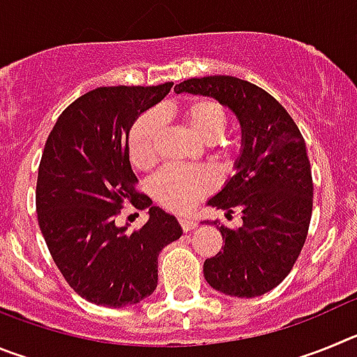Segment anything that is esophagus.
<instances>
[{"label": "esophagus", "instance_id": "esophagus-1", "mask_svg": "<svg viewBox=\"0 0 357 357\" xmlns=\"http://www.w3.org/2000/svg\"><path fill=\"white\" fill-rule=\"evenodd\" d=\"M178 223H181V227L184 232H189V230H193L195 227H197V222H195V220H191V218H181V220H178Z\"/></svg>", "mask_w": 357, "mask_h": 357}]
</instances>
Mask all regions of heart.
I'll use <instances>...</instances> for the list:
<instances>
[{
  "label": "heart",
  "instance_id": "1",
  "mask_svg": "<svg viewBox=\"0 0 357 357\" xmlns=\"http://www.w3.org/2000/svg\"><path fill=\"white\" fill-rule=\"evenodd\" d=\"M181 121L202 143L209 144L213 155L220 160H229L236 153L234 141L223 139L229 114L227 109L213 98H198L184 103L178 109ZM162 132V116L157 110L144 112L137 118L128 132V157L137 168H146L155 159V148ZM213 173L206 168L178 169L168 168L157 173L150 181L151 198L173 213H185L200 198L213 191Z\"/></svg>",
  "mask_w": 357,
  "mask_h": 357
}]
</instances>
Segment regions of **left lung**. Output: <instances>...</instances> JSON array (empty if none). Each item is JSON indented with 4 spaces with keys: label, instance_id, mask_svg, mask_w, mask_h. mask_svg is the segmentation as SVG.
I'll return each mask as SVG.
<instances>
[{
    "label": "left lung",
    "instance_id": "obj_1",
    "mask_svg": "<svg viewBox=\"0 0 357 357\" xmlns=\"http://www.w3.org/2000/svg\"><path fill=\"white\" fill-rule=\"evenodd\" d=\"M175 93L211 96L229 107L241 125V153L234 176L207 206L241 213V227L216 222L225 245L204 263L216 291L239 298L279 286L298 259L313 213V176L304 137L272 94L236 77L189 78Z\"/></svg>",
    "mask_w": 357,
    "mask_h": 357
}]
</instances>
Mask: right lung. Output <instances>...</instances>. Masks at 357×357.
<instances>
[{
    "mask_svg": "<svg viewBox=\"0 0 357 357\" xmlns=\"http://www.w3.org/2000/svg\"><path fill=\"white\" fill-rule=\"evenodd\" d=\"M172 85L89 91L59 116L44 144L36 191L40 232L68 284L96 305L125 307L150 296L160 250L182 236L176 218L155 206L139 231L115 225L127 199L150 206L135 191L128 132Z\"/></svg>",
    "mask_w": 357,
    "mask_h": 357,
    "instance_id": "obj_1",
    "label": "right lung"
}]
</instances>
